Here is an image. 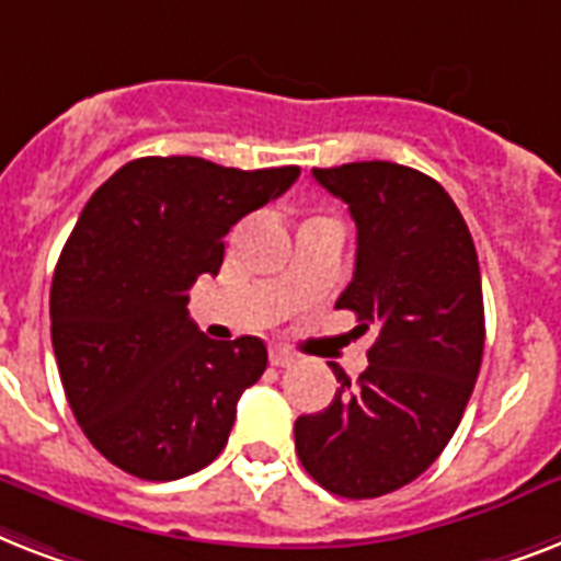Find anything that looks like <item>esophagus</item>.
Masks as SVG:
<instances>
[{
  "label": "esophagus",
  "instance_id": "obj_1",
  "mask_svg": "<svg viewBox=\"0 0 561 561\" xmlns=\"http://www.w3.org/2000/svg\"><path fill=\"white\" fill-rule=\"evenodd\" d=\"M268 362H272L275 367H289L298 362V356L286 351V347H272V351H268Z\"/></svg>",
  "mask_w": 561,
  "mask_h": 561
}]
</instances>
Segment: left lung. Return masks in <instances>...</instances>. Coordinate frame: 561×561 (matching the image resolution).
<instances>
[{
    "label": "left lung",
    "instance_id": "1",
    "mask_svg": "<svg viewBox=\"0 0 561 561\" xmlns=\"http://www.w3.org/2000/svg\"><path fill=\"white\" fill-rule=\"evenodd\" d=\"M356 222V268L335 301L376 327L356 388L339 365L333 402L295 420L304 469L342 499H379L440 458L483 358L481 268L440 182L393 161L316 168Z\"/></svg>",
    "mask_w": 561,
    "mask_h": 561
}]
</instances>
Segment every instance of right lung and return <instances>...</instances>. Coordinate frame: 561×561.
<instances>
[{"mask_svg": "<svg viewBox=\"0 0 561 561\" xmlns=\"http://www.w3.org/2000/svg\"><path fill=\"white\" fill-rule=\"evenodd\" d=\"M298 176L145 156L92 194L54 268L51 344L71 414L110 463L176 481L226 449L268 353L254 335L199 333L187 289L217 275L231 226Z\"/></svg>", "mask_w": 561, "mask_h": 561, "instance_id": "obj_1", "label": "right lung"}]
</instances>
